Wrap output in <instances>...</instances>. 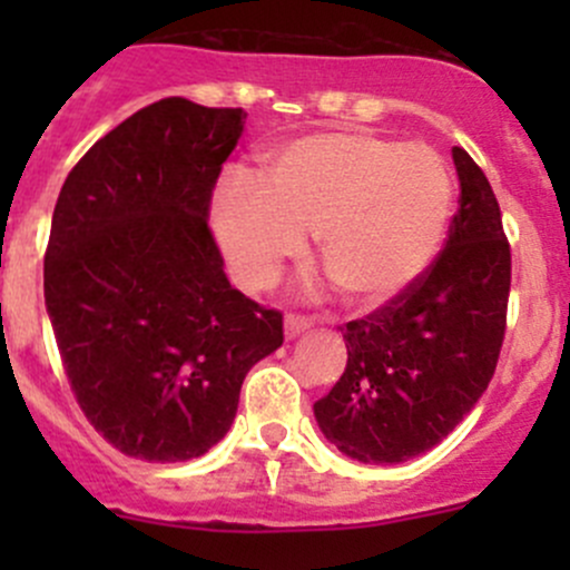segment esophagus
Wrapping results in <instances>:
<instances>
[{"label": "esophagus", "mask_w": 570, "mask_h": 570, "mask_svg": "<svg viewBox=\"0 0 570 570\" xmlns=\"http://www.w3.org/2000/svg\"><path fill=\"white\" fill-rule=\"evenodd\" d=\"M312 325H314V322L308 317H303V314H286L284 333H286V338H295V336H301L303 331H308Z\"/></svg>", "instance_id": "1"}]
</instances>
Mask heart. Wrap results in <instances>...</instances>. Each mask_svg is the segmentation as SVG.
I'll return each mask as SVG.
<instances>
[{"label":"heart","instance_id":"b5f03b06","mask_svg":"<svg viewBox=\"0 0 570 570\" xmlns=\"http://www.w3.org/2000/svg\"><path fill=\"white\" fill-rule=\"evenodd\" d=\"M452 198L450 170L433 148L366 131H317L269 151L258 184L223 181L212 228L248 289L273 284L314 232V250L338 292L377 306L435 262Z\"/></svg>","mask_w":570,"mask_h":570}]
</instances>
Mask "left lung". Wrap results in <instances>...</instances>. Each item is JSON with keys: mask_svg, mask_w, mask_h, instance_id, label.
Listing matches in <instances>:
<instances>
[{"mask_svg": "<svg viewBox=\"0 0 570 570\" xmlns=\"http://www.w3.org/2000/svg\"><path fill=\"white\" fill-rule=\"evenodd\" d=\"M461 198L444 250L405 292L342 327L347 366L314 402L325 439L361 463L433 450L497 372L508 327L510 243L480 165L452 148Z\"/></svg>", "mask_w": 570, "mask_h": 570, "instance_id": "obj_1", "label": "left lung"}]
</instances>
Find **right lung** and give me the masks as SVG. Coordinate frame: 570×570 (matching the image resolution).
Listing matches in <instances>:
<instances>
[{
	"mask_svg": "<svg viewBox=\"0 0 570 570\" xmlns=\"http://www.w3.org/2000/svg\"><path fill=\"white\" fill-rule=\"evenodd\" d=\"M248 112L170 96L68 174L43 256L46 312L88 422L129 458L193 461L232 428L284 317L228 284L206 223Z\"/></svg>",
	"mask_w": 570,
	"mask_h": 570,
	"instance_id": "obj_1",
	"label": "right lung"
}]
</instances>
